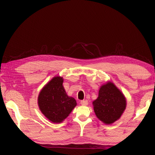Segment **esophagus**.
<instances>
[{"label":"esophagus","instance_id":"1","mask_svg":"<svg viewBox=\"0 0 155 155\" xmlns=\"http://www.w3.org/2000/svg\"><path fill=\"white\" fill-rule=\"evenodd\" d=\"M81 104L83 106H87L88 104V101L87 100H84V101H81Z\"/></svg>","mask_w":155,"mask_h":155}]
</instances>
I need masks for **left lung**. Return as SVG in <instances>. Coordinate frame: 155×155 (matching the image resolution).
<instances>
[{"mask_svg":"<svg viewBox=\"0 0 155 155\" xmlns=\"http://www.w3.org/2000/svg\"><path fill=\"white\" fill-rule=\"evenodd\" d=\"M97 118L107 124L119 119L126 108L127 101L124 94L112 82L102 85L98 97L93 102Z\"/></svg>","mask_w":155,"mask_h":155,"instance_id":"1","label":"left lung"}]
</instances>
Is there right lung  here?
<instances>
[{
	"label": "right lung",
	"instance_id": "obj_1",
	"mask_svg": "<svg viewBox=\"0 0 155 155\" xmlns=\"http://www.w3.org/2000/svg\"><path fill=\"white\" fill-rule=\"evenodd\" d=\"M62 83V77H54L42 88L38 97L42 113L54 123H62L77 105L74 98L66 93Z\"/></svg>",
	"mask_w": 155,
	"mask_h": 155
}]
</instances>
